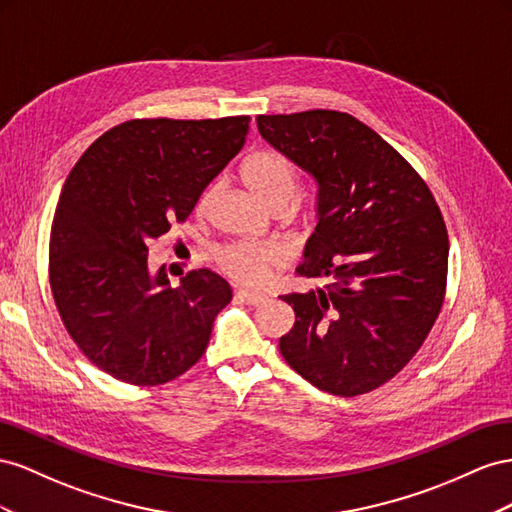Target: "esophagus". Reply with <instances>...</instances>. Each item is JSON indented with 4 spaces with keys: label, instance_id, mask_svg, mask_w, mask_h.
<instances>
[{
    "label": "esophagus",
    "instance_id": "esophagus-1",
    "mask_svg": "<svg viewBox=\"0 0 512 512\" xmlns=\"http://www.w3.org/2000/svg\"><path fill=\"white\" fill-rule=\"evenodd\" d=\"M238 298H242L246 304L259 306L268 300L266 294H259V291H248V289H238Z\"/></svg>",
    "mask_w": 512,
    "mask_h": 512
}]
</instances>
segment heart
<instances>
[{"label":"heart","instance_id":"obj_1","mask_svg":"<svg viewBox=\"0 0 512 512\" xmlns=\"http://www.w3.org/2000/svg\"><path fill=\"white\" fill-rule=\"evenodd\" d=\"M242 180L251 191L270 208H283L287 201L294 199L300 173L294 160L276 150H255L242 160ZM216 193V186L210 184L201 191L197 199V210L206 212ZM216 264L227 272L231 279L244 285H259L266 281L272 268L285 261V251L274 242H251L236 240L227 242L216 251Z\"/></svg>","mask_w":512,"mask_h":512}]
</instances>
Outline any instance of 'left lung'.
<instances>
[{
	"mask_svg": "<svg viewBox=\"0 0 512 512\" xmlns=\"http://www.w3.org/2000/svg\"><path fill=\"white\" fill-rule=\"evenodd\" d=\"M257 128L317 184V227L296 272L324 287L281 296L296 313L281 354L319 390L371 392L414 358L440 315L442 212L414 167L354 115H257Z\"/></svg>",
	"mask_w": 512,
	"mask_h": 512,
	"instance_id": "1",
	"label": "left lung"
}]
</instances>
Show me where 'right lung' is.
<instances>
[{
  "label": "right lung",
  "mask_w": 512,
  "mask_h": 512,
  "mask_svg": "<svg viewBox=\"0 0 512 512\" xmlns=\"http://www.w3.org/2000/svg\"><path fill=\"white\" fill-rule=\"evenodd\" d=\"M248 115L130 120L98 137L57 201L49 281L68 334L100 371L135 386L171 382L203 356L229 283L201 268L171 287L150 242L184 223L246 141Z\"/></svg>",
  "instance_id": "1"
}]
</instances>
